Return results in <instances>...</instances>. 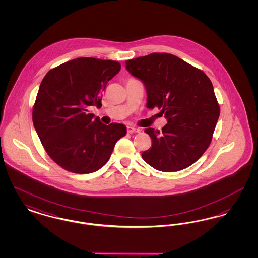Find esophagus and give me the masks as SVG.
<instances>
[{
	"instance_id": "34e87169",
	"label": "esophagus",
	"mask_w": 258,
	"mask_h": 258,
	"mask_svg": "<svg viewBox=\"0 0 258 258\" xmlns=\"http://www.w3.org/2000/svg\"><path fill=\"white\" fill-rule=\"evenodd\" d=\"M135 133H139V130L135 128L133 126H127V134H135Z\"/></svg>"
}]
</instances>
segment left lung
<instances>
[{"label": "left lung", "mask_w": 258, "mask_h": 258, "mask_svg": "<svg viewBox=\"0 0 258 258\" xmlns=\"http://www.w3.org/2000/svg\"><path fill=\"white\" fill-rule=\"evenodd\" d=\"M125 69L144 83L148 108L158 107L167 120L161 132L145 130L152 147L142 153L143 160L162 172L194 164L209 147L220 117L208 76L168 53L127 60Z\"/></svg>", "instance_id": "obj_1"}]
</instances>
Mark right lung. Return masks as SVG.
I'll return each mask as SVG.
<instances>
[{"instance_id":"right-lung-1","label":"right lung","mask_w":258,"mask_h":258,"mask_svg":"<svg viewBox=\"0 0 258 258\" xmlns=\"http://www.w3.org/2000/svg\"><path fill=\"white\" fill-rule=\"evenodd\" d=\"M120 70L118 61L83 57L50 70L42 79L33 123L46 153L61 168L97 171L126 134L123 123L106 125L90 113L92 106L100 108L107 82Z\"/></svg>"}]
</instances>
